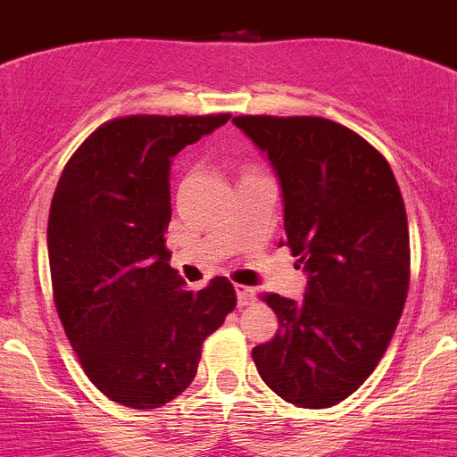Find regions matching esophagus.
<instances>
[{"label": "esophagus", "mask_w": 457, "mask_h": 457, "mask_svg": "<svg viewBox=\"0 0 457 457\" xmlns=\"http://www.w3.org/2000/svg\"><path fill=\"white\" fill-rule=\"evenodd\" d=\"M236 295H237V304L249 306L253 302V295H256V290H253L252 286L236 284Z\"/></svg>", "instance_id": "34e87169"}]
</instances>
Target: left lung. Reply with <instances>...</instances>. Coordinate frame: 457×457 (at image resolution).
Here are the masks:
<instances>
[{
  "mask_svg": "<svg viewBox=\"0 0 457 457\" xmlns=\"http://www.w3.org/2000/svg\"><path fill=\"white\" fill-rule=\"evenodd\" d=\"M284 192L286 245L309 281L302 302L263 295L272 341L252 350L265 385L320 410L364 385L389 348L410 288V228L389 162L320 116H236Z\"/></svg>",
  "mask_w": 457,
  "mask_h": 457,
  "instance_id": "8db88e82",
  "label": "left lung"
}]
</instances>
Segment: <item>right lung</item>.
Wrapping results in <instances>:
<instances>
[{"label":"right lung","instance_id":"1","mask_svg":"<svg viewBox=\"0 0 457 457\" xmlns=\"http://www.w3.org/2000/svg\"><path fill=\"white\" fill-rule=\"evenodd\" d=\"M231 114H135L107 120L63 167L47 220L52 293L84 373L135 410L173 401L192 385L201 348L236 309L215 277L187 290L169 265L173 155Z\"/></svg>","mask_w":457,"mask_h":457}]
</instances>
